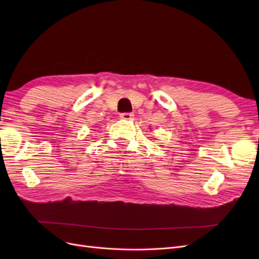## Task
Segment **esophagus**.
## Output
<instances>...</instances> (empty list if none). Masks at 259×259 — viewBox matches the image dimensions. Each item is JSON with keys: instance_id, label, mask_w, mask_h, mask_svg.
Segmentation results:
<instances>
[{"instance_id": "obj_1", "label": "esophagus", "mask_w": 259, "mask_h": 259, "mask_svg": "<svg viewBox=\"0 0 259 259\" xmlns=\"http://www.w3.org/2000/svg\"><path fill=\"white\" fill-rule=\"evenodd\" d=\"M133 116H134V114H133V113H121L120 114V117H121V119H123V120H131L132 119V117Z\"/></svg>"}]
</instances>
